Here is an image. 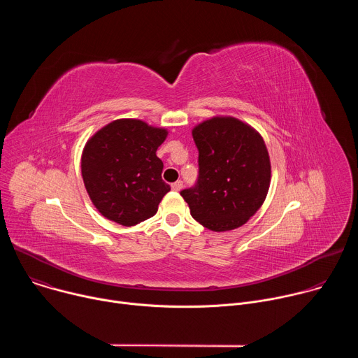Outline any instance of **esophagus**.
I'll return each mask as SVG.
<instances>
[{
    "label": "esophagus",
    "instance_id": "obj_1",
    "mask_svg": "<svg viewBox=\"0 0 358 358\" xmlns=\"http://www.w3.org/2000/svg\"><path fill=\"white\" fill-rule=\"evenodd\" d=\"M171 188H173V191H181V188H182V181H176V182H173V184H171Z\"/></svg>",
    "mask_w": 358,
    "mask_h": 358
}]
</instances>
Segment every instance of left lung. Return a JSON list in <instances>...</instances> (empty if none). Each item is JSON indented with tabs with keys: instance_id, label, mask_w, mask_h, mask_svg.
<instances>
[{
	"instance_id": "obj_1",
	"label": "left lung",
	"mask_w": 358,
	"mask_h": 358,
	"mask_svg": "<svg viewBox=\"0 0 358 358\" xmlns=\"http://www.w3.org/2000/svg\"><path fill=\"white\" fill-rule=\"evenodd\" d=\"M199 176L194 188L182 189L191 215L215 232L236 229L257 214L271 185L266 144L248 123L214 116L192 129Z\"/></svg>"
}]
</instances>
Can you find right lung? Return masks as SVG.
Masks as SVG:
<instances>
[{"label": "right lung", "mask_w": 358, "mask_h": 358, "mask_svg": "<svg viewBox=\"0 0 358 358\" xmlns=\"http://www.w3.org/2000/svg\"><path fill=\"white\" fill-rule=\"evenodd\" d=\"M167 134V129L138 119H117L86 141L82 178L93 206L105 218L133 227L156 215L170 191L162 178L163 162L156 155Z\"/></svg>", "instance_id": "right-lung-1"}]
</instances>
